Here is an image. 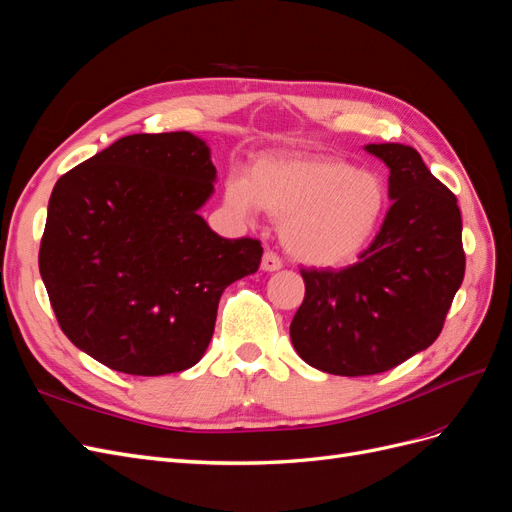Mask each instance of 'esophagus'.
Segmentation results:
<instances>
[{"instance_id": "obj_1", "label": "esophagus", "mask_w": 512, "mask_h": 512, "mask_svg": "<svg viewBox=\"0 0 512 512\" xmlns=\"http://www.w3.org/2000/svg\"><path fill=\"white\" fill-rule=\"evenodd\" d=\"M260 269L267 271V273H273V271H280L282 269V258L277 256L275 252L267 250L265 256H262V262H260Z\"/></svg>"}]
</instances>
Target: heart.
Masks as SVG:
<instances>
[{
    "mask_svg": "<svg viewBox=\"0 0 512 512\" xmlns=\"http://www.w3.org/2000/svg\"><path fill=\"white\" fill-rule=\"evenodd\" d=\"M226 203L241 215L258 207L282 222L292 258L312 267H344L374 237L386 192L369 170L329 156L262 158L250 179L226 183Z\"/></svg>",
    "mask_w": 512,
    "mask_h": 512,
    "instance_id": "obj_1",
    "label": "heart"
}]
</instances>
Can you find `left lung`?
<instances>
[{
    "label": "left lung",
    "mask_w": 512,
    "mask_h": 512,
    "mask_svg": "<svg viewBox=\"0 0 512 512\" xmlns=\"http://www.w3.org/2000/svg\"><path fill=\"white\" fill-rule=\"evenodd\" d=\"M389 166L393 205L359 262L301 269L290 324L301 359L335 376L382 374L436 342L466 273L455 194L408 145L365 147Z\"/></svg>",
    "instance_id": "1"
}]
</instances>
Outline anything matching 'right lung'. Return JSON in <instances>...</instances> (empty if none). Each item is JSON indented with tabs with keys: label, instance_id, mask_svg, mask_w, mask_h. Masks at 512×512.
I'll use <instances>...</instances> for the list:
<instances>
[{
	"label": "right lung",
	"instance_id": "obj_1",
	"mask_svg": "<svg viewBox=\"0 0 512 512\" xmlns=\"http://www.w3.org/2000/svg\"><path fill=\"white\" fill-rule=\"evenodd\" d=\"M213 183L190 132L123 136L59 177L38 265L76 348L130 376L203 359L222 292L262 258L260 241L215 235L198 213Z\"/></svg>",
	"mask_w": 512,
	"mask_h": 512
}]
</instances>
